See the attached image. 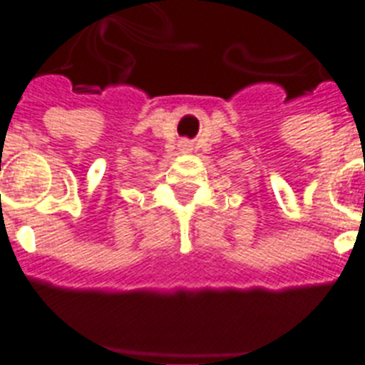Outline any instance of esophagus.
<instances>
[{
    "label": "esophagus",
    "instance_id": "esophagus-1",
    "mask_svg": "<svg viewBox=\"0 0 365 365\" xmlns=\"http://www.w3.org/2000/svg\"><path fill=\"white\" fill-rule=\"evenodd\" d=\"M189 148H191L189 143H182V149H187V151H189Z\"/></svg>",
    "mask_w": 365,
    "mask_h": 365
}]
</instances>
